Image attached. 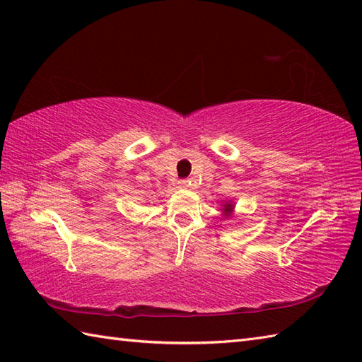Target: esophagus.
I'll list each match as a JSON object with an SVG mask.
<instances>
[{
  "mask_svg": "<svg viewBox=\"0 0 362 362\" xmlns=\"http://www.w3.org/2000/svg\"><path fill=\"white\" fill-rule=\"evenodd\" d=\"M177 183H179L180 188H188V187H189V182L185 180V179H182V180H179Z\"/></svg>",
  "mask_w": 362,
  "mask_h": 362,
  "instance_id": "1",
  "label": "esophagus"
}]
</instances>
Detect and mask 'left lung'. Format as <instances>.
I'll return each mask as SVG.
<instances>
[{
  "label": "left lung",
  "mask_w": 362,
  "mask_h": 362,
  "mask_svg": "<svg viewBox=\"0 0 362 362\" xmlns=\"http://www.w3.org/2000/svg\"><path fill=\"white\" fill-rule=\"evenodd\" d=\"M222 211H224V216L228 218L230 214H232V211H233V204H232V202H226V204H224V209H222Z\"/></svg>",
  "instance_id": "8db88e82"
}]
</instances>
